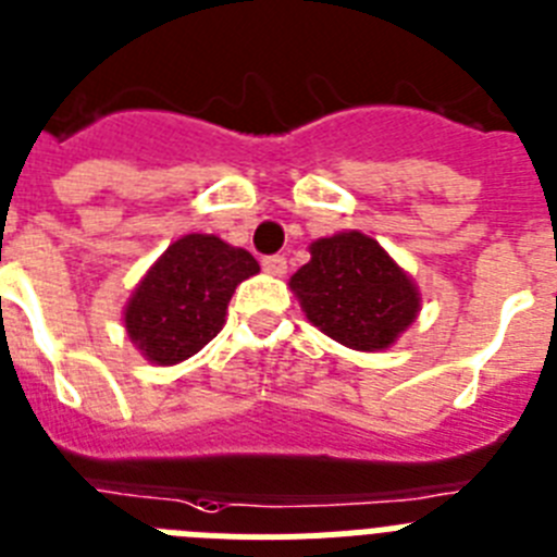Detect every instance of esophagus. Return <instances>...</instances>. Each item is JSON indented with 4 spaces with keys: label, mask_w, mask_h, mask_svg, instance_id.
<instances>
[{
    "label": "esophagus",
    "mask_w": 557,
    "mask_h": 557,
    "mask_svg": "<svg viewBox=\"0 0 557 557\" xmlns=\"http://www.w3.org/2000/svg\"><path fill=\"white\" fill-rule=\"evenodd\" d=\"M263 272L272 274V277H285L288 263H285L283 255H272V258H263Z\"/></svg>",
    "instance_id": "obj_1"
}]
</instances>
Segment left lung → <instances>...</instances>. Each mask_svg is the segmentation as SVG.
Listing matches in <instances>:
<instances>
[{"label":"left lung","instance_id":"left-lung-1","mask_svg":"<svg viewBox=\"0 0 557 557\" xmlns=\"http://www.w3.org/2000/svg\"><path fill=\"white\" fill-rule=\"evenodd\" d=\"M311 260L288 280L313 327L350 350L393 347L420 313L414 280L375 238L336 232L308 246Z\"/></svg>","mask_w":557,"mask_h":557}]
</instances>
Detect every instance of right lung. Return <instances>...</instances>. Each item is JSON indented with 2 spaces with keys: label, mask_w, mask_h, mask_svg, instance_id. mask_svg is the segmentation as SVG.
<instances>
[{
  "label": "right lung",
  "mask_w": 557,
  "mask_h": 557,
  "mask_svg": "<svg viewBox=\"0 0 557 557\" xmlns=\"http://www.w3.org/2000/svg\"><path fill=\"white\" fill-rule=\"evenodd\" d=\"M258 272L249 251L219 235H182L125 302V333L151 364L173 367L190 359L219 336L235 288Z\"/></svg>",
  "instance_id": "right-lung-1"
}]
</instances>
